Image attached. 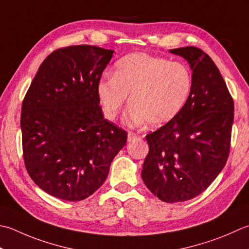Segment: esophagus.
<instances>
[{
    "mask_svg": "<svg viewBox=\"0 0 249 249\" xmlns=\"http://www.w3.org/2000/svg\"><path fill=\"white\" fill-rule=\"evenodd\" d=\"M137 134H135L134 131H128V141H134L135 139H137Z\"/></svg>",
    "mask_w": 249,
    "mask_h": 249,
    "instance_id": "obj_1",
    "label": "esophagus"
}]
</instances>
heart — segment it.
<instances>
[{"instance_id":"obj_1","label":"heart","mask_w":249,"mask_h":249,"mask_svg":"<svg viewBox=\"0 0 249 249\" xmlns=\"http://www.w3.org/2000/svg\"><path fill=\"white\" fill-rule=\"evenodd\" d=\"M192 72L186 63L143 53L115 63L113 76H105L97 92L106 116L114 120L128 100L129 125L162 126L182 111L192 91Z\"/></svg>"}]
</instances>
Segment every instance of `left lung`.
Segmentation results:
<instances>
[{"mask_svg": "<svg viewBox=\"0 0 249 249\" xmlns=\"http://www.w3.org/2000/svg\"><path fill=\"white\" fill-rule=\"evenodd\" d=\"M192 69V91L173 121L145 136L149 153L141 177L160 201L184 202L211 186L230 153L234 102L220 71L194 46L170 50Z\"/></svg>", "mask_w": 249, "mask_h": 249, "instance_id": "left-lung-1", "label": "left lung"}]
</instances>
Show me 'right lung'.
<instances>
[{"mask_svg":"<svg viewBox=\"0 0 249 249\" xmlns=\"http://www.w3.org/2000/svg\"><path fill=\"white\" fill-rule=\"evenodd\" d=\"M113 51L73 45L38 68L21 107L23 160L38 188L82 201L105 182L127 133L104 119L97 86Z\"/></svg>","mask_w":249,"mask_h":249,"instance_id":"obj_1","label":"right lung"}]
</instances>
